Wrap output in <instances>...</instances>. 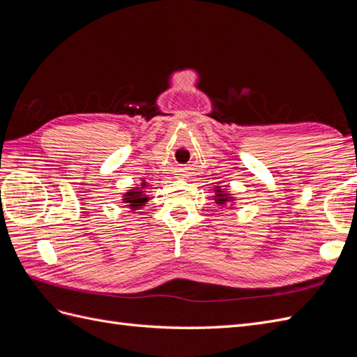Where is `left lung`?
Masks as SVG:
<instances>
[{
	"label": "left lung",
	"mask_w": 357,
	"mask_h": 357,
	"mask_svg": "<svg viewBox=\"0 0 357 357\" xmlns=\"http://www.w3.org/2000/svg\"><path fill=\"white\" fill-rule=\"evenodd\" d=\"M214 190H215V195H214V201H215V204L225 205V204H228V202L235 201V199H234V197H231L228 192H225L223 189H220V186H218V188H215Z\"/></svg>",
	"instance_id": "1"
}]
</instances>
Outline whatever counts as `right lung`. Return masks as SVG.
Masks as SVG:
<instances>
[{"instance_id":"obj_1","label":"right lung","mask_w":357,"mask_h":357,"mask_svg":"<svg viewBox=\"0 0 357 357\" xmlns=\"http://www.w3.org/2000/svg\"><path fill=\"white\" fill-rule=\"evenodd\" d=\"M139 186L142 188H135L126 192L122 199L125 204H128V207L132 210H139L149 201V197L146 195V181H143Z\"/></svg>"}]
</instances>
